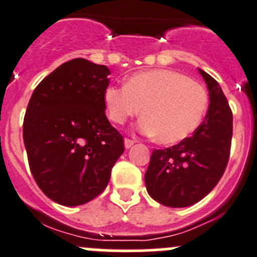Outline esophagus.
Listing matches in <instances>:
<instances>
[{"instance_id": "obj_1", "label": "esophagus", "mask_w": 257, "mask_h": 257, "mask_svg": "<svg viewBox=\"0 0 257 257\" xmlns=\"http://www.w3.org/2000/svg\"><path fill=\"white\" fill-rule=\"evenodd\" d=\"M134 143H136V141L129 140V138H125V140H124V146H125V148H131Z\"/></svg>"}]
</instances>
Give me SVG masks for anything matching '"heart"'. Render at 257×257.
<instances>
[{
    "label": "heart",
    "instance_id": "heart-1",
    "mask_svg": "<svg viewBox=\"0 0 257 257\" xmlns=\"http://www.w3.org/2000/svg\"><path fill=\"white\" fill-rule=\"evenodd\" d=\"M104 102L110 120L124 124L140 115L141 129L155 134L162 145H175L190 137L205 116L209 95L201 83L172 69L136 73L125 86H107Z\"/></svg>",
    "mask_w": 257,
    "mask_h": 257
}]
</instances>
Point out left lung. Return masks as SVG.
Listing matches in <instances>:
<instances>
[{
  "label": "left lung",
  "mask_w": 257,
  "mask_h": 257,
  "mask_svg": "<svg viewBox=\"0 0 257 257\" xmlns=\"http://www.w3.org/2000/svg\"><path fill=\"white\" fill-rule=\"evenodd\" d=\"M209 90L205 119L191 137L165 150H153L145 175L148 194L160 204L184 208L213 190L228 164L232 110L219 83L199 69Z\"/></svg>",
  "instance_id": "left-lung-1"
}]
</instances>
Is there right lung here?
<instances>
[{
  "mask_svg": "<svg viewBox=\"0 0 257 257\" xmlns=\"http://www.w3.org/2000/svg\"><path fill=\"white\" fill-rule=\"evenodd\" d=\"M106 66L66 62L37 86L24 117L30 171L40 190L66 207L101 194L124 152V140L105 115Z\"/></svg>",
  "mask_w": 257,
  "mask_h": 257,
  "instance_id": "add662e5",
  "label": "right lung"
}]
</instances>
